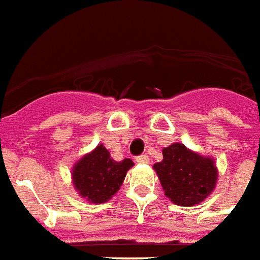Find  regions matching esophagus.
I'll list each match as a JSON object with an SVG mask.
<instances>
[{"label":"esophagus","instance_id":"esophagus-1","mask_svg":"<svg viewBox=\"0 0 260 260\" xmlns=\"http://www.w3.org/2000/svg\"><path fill=\"white\" fill-rule=\"evenodd\" d=\"M136 160H137L138 164L147 165L149 162V158H148V155H140V156H137V158H136Z\"/></svg>","mask_w":260,"mask_h":260}]
</instances>
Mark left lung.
<instances>
[{"label": "left lung", "instance_id": "left-lung-1", "mask_svg": "<svg viewBox=\"0 0 260 260\" xmlns=\"http://www.w3.org/2000/svg\"><path fill=\"white\" fill-rule=\"evenodd\" d=\"M164 160L153 165L165 194L176 205L200 204L213 191L217 180L215 162L185 148L172 144L164 148Z\"/></svg>", "mask_w": 260, "mask_h": 260}]
</instances>
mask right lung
<instances>
[{
	"instance_id": "right-lung-1",
	"label": "right lung",
	"mask_w": 260,
	"mask_h": 260,
	"mask_svg": "<svg viewBox=\"0 0 260 260\" xmlns=\"http://www.w3.org/2000/svg\"><path fill=\"white\" fill-rule=\"evenodd\" d=\"M132 166L130 159L116 162L104 145H98L76 164L72 173L73 184L81 197L92 204L107 202L119 191Z\"/></svg>"
}]
</instances>
